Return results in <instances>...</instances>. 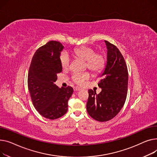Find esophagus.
Wrapping results in <instances>:
<instances>
[{
    "instance_id": "obj_1",
    "label": "esophagus",
    "mask_w": 157,
    "mask_h": 157,
    "mask_svg": "<svg viewBox=\"0 0 157 157\" xmlns=\"http://www.w3.org/2000/svg\"><path fill=\"white\" fill-rule=\"evenodd\" d=\"M73 89H74V90H75V91H78V90H80L82 89H80V88L78 87H74V88H73Z\"/></svg>"
}]
</instances>
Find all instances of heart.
Listing matches in <instances>:
<instances>
[{"label":"heart","instance_id":"obj_1","mask_svg":"<svg viewBox=\"0 0 157 157\" xmlns=\"http://www.w3.org/2000/svg\"><path fill=\"white\" fill-rule=\"evenodd\" d=\"M73 55L76 58L86 61L87 68L93 73L99 72L105 64V59L103 53L95 52V50L89 46H80L73 51ZM59 61L61 66L63 69H68L70 67V59L66 52L61 54ZM89 73L87 72L73 73L72 80L78 85H83L86 80L89 78Z\"/></svg>","mask_w":157,"mask_h":157}]
</instances>
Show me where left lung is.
<instances>
[{"instance_id": "obj_1", "label": "left lung", "mask_w": 157, "mask_h": 157, "mask_svg": "<svg viewBox=\"0 0 157 157\" xmlns=\"http://www.w3.org/2000/svg\"><path fill=\"white\" fill-rule=\"evenodd\" d=\"M107 48L106 64L100 75L98 94L89 90L87 111L99 122H106L114 118L122 108L127 97L128 71L121 52L113 44L105 40Z\"/></svg>"}]
</instances>
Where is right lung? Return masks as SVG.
<instances>
[{
	"instance_id": "right-lung-1",
	"label": "right lung",
	"mask_w": 157,
	"mask_h": 157,
	"mask_svg": "<svg viewBox=\"0 0 157 157\" xmlns=\"http://www.w3.org/2000/svg\"><path fill=\"white\" fill-rule=\"evenodd\" d=\"M64 46L49 41L35 52L28 75V86L33 105L44 117L54 120L67 112L71 87L59 88L56 84L57 74L62 71L59 58Z\"/></svg>"
}]
</instances>
